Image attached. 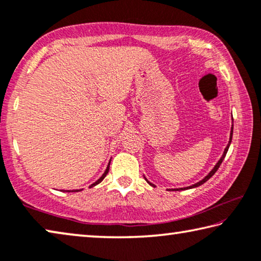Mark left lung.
<instances>
[{"instance_id":"left-lung-1","label":"left lung","mask_w":261,"mask_h":261,"mask_svg":"<svg viewBox=\"0 0 261 261\" xmlns=\"http://www.w3.org/2000/svg\"><path fill=\"white\" fill-rule=\"evenodd\" d=\"M231 140H232V129H231V136H230V142H229V144H227V146L225 147V150H224V153H223V155H222V158L220 159V161H218V163L216 164V166H215L214 167V169H213V171L212 172H210L209 173V174L208 175H206L205 177H204V179L203 180H201L200 181V182H197V184H195V185H193V186H189V187H187L188 189L189 188H195V187H198V186H201L202 184H204L205 182V181H208L209 179H210V177H212L214 174H215V173H216V171H217V169H218V167H220L221 166V164H222V161H223V159H224L225 158V155H226V152H227V150H229V146H230V143H231ZM147 181V180H146ZM147 182H148V181H147ZM148 184H150V182H148ZM151 186H153L152 184H150ZM153 187H154V186H153ZM181 189H184V188H181ZM186 189V188H185ZM176 190H180V189H176Z\"/></svg>"}]
</instances>
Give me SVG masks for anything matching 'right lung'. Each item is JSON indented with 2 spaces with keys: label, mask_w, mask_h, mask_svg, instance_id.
Masks as SVG:
<instances>
[{
  "label": "right lung",
  "mask_w": 261,
  "mask_h": 261,
  "mask_svg": "<svg viewBox=\"0 0 261 261\" xmlns=\"http://www.w3.org/2000/svg\"><path fill=\"white\" fill-rule=\"evenodd\" d=\"M109 165H110V163H109ZM109 165H108V167H107V169H106V172L105 173H103V175L100 177V179H98L97 181H96V182H95V184H93L92 186H90V187H93V186H95V185H97V184H100L101 182V181L103 180V179H105V177H106V175L107 174H108V172H109ZM68 192H69V190H68ZM72 192H73V190H72ZM74 192H79V190H74Z\"/></svg>",
  "instance_id": "obj_1"
}]
</instances>
